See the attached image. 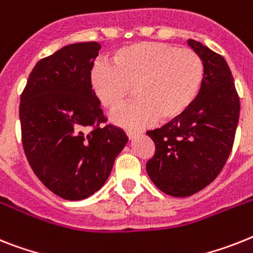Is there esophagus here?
Segmentation results:
<instances>
[{
  "label": "esophagus",
  "mask_w": 253,
  "mask_h": 253,
  "mask_svg": "<svg viewBox=\"0 0 253 253\" xmlns=\"http://www.w3.org/2000/svg\"><path fill=\"white\" fill-rule=\"evenodd\" d=\"M141 134V131L139 130H134V129H126V135L129 137V139H133L134 137Z\"/></svg>",
  "instance_id": "1"
}]
</instances>
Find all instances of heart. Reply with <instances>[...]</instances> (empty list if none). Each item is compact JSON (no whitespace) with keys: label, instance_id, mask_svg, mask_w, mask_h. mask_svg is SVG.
Wrapping results in <instances>:
<instances>
[{"label":"heart","instance_id":"obj_1","mask_svg":"<svg viewBox=\"0 0 253 253\" xmlns=\"http://www.w3.org/2000/svg\"><path fill=\"white\" fill-rule=\"evenodd\" d=\"M204 66L194 50L164 42H137L115 51L112 64L99 62L91 86L106 108H116L134 87L137 99L112 112V122L141 128L156 118L169 122L191 107L203 84Z\"/></svg>","mask_w":253,"mask_h":253}]
</instances>
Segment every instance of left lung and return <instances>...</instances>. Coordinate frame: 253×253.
Returning a JSON list of instances; mask_svg holds the SVG:
<instances>
[{
    "label": "left lung",
    "mask_w": 253,
    "mask_h": 253,
    "mask_svg": "<svg viewBox=\"0 0 253 253\" xmlns=\"http://www.w3.org/2000/svg\"><path fill=\"white\" fill-rule=\"evenodd\" d=\"M202 58L203 84L185 114L149 130L155 154L147 174L163 193L190 197L208 186L222 170L235 138L241 102L224 56L198 41H187Z\"/></svg>",
    "instance_id": "1"
}]
</instances>
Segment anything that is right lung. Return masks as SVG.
<instances>
[{
	"instance_id": "obj_1",
	"label": "right lung",
	"mask_w": 253,
	"mask_h": 253,
	"mask_svg": "<svg viewBox=\"0 0 253 253\" xmlns=\"http://www.w3.org/2000/svg\"><path fill=\"white\" fill-rule=\"evenodd\" d=\"M101 45L71 43L39 60L20 97L23 149L39 179L58 197L81 200L107 181L128 142L107 124L91 89Z\"/></svg>"
}]
</instances>
